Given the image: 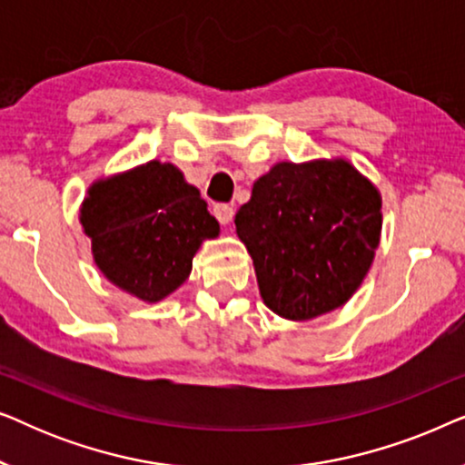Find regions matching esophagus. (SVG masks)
I'll list each match as a JSON object with an SVG mask.
<instances>
[{"label": "esophagus", "instance_id": "obj_1", "mask_svg": "<svg viewBox=\"0 0 465 465\" xmlns=\"http://www.w3.org/2000/svg\"><path fill=\"white\" fill-rule=\"evenodd\" d=\"M213 215L218 218L220 224H228L232 220L234 209L228 203H218V205H213Z\"/></svg>", "mask_w": 465, "mask_h": 465}]
</instances>
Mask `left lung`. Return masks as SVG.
Returning a JSON list of instances; mask_svg holds the SVG:
<instances>
[{"label": "left lung", "instance_id": "obj_1", "mask_svg": "<svg viewBox=\"0 0 465 465\" xmlns=\"http://www.w3.org/2000/svg\"><path fill=\"white\" fill-rule=\"evenodd\" d=\"M266 307L313 320L364 282L381 237L379 190L347 161L279 163L234 215Z\"/></svg>", "mask_w": 465, "mask_h": 465}]
</instances>
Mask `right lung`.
<instances>
[{
  "label": "right lung",
  "mask_w": 465,
  "mask_h": 465,
  "mask_svg": "<svg viewBox=\"0 0 465 465\" xmlns=\"http://www.w3.org/2000/svg\"><path fill=\"white\" fill-rule=\"evenodd\" d=\"M80 222L101 272L145 302L180 288L203 239L220 232L199 190L158 161L93 183Z\"/></svg>",
  "instance_id": "1"
}]
</instances>
